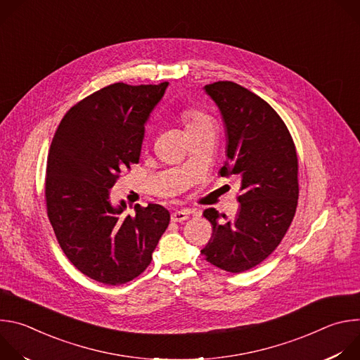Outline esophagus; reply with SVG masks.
<instances>
[{"mask_svg": "<svg viewBox=\"0 0 360 360\" xmlns=\"http://www.w3.org/2000/svg\"><path fill=\"white\" fill-rule=\"evenodd\" d=\"M189 217V211L188 210H181V211H175L171 214V219L174 222H184L186 221Z\"/></svg>", "mask_w": 360, "mask_h": 360, "instance_id": "obj_1", "label": "esophagus"}]
</instances>
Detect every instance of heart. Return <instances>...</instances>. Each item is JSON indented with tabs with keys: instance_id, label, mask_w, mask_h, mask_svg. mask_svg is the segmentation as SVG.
Here are the masks:
<instances>
[{
	"instance_id": "b5f03b06",
	"label": "heart",
	"mask_w": 360,
	"mask_h": 360,
	"mask_svg": "<svg viewBox=\"0 0 360 360\" xmlns=\"http://www.w3.org/2000/svg\"><path fill=\"white\" fill-rule=\"evenodd\" d=\"M182 120H184V122L186 125V129H191V128L198 127V125H200L203 122H210L211 121L208 115H205V114H202L199 111H193V110L185 111L184 115H182Z\"/></svg>"
}]
</instances>
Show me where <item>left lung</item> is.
Listing matches in <instances>:
<instances>
[{
  "label": "left lung",
  "mask_w": 360,
  "mask_h": 360,
  "mask_svg": "<svg viewBox=\"0 0 360 360\" xmlns=\"http://www.w3.org/2000/svg\"><path fill=\"white\" fill-rule=\"evenodd\" d=\"M203 91L226 128V161L219 172L238 176L240 207L232 219L214 208L203 211L214 233L200 252L217 268L239 274L265 261L292 224L299 196L296 149L286 125L261 96L231 81Z\"/></svg>",
  "instance_id": "1"
}]
</instances>
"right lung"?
I'll use <instances>...</instances> for the list:
<instances>
[{
    "label": "right lung",
    "instance_id": "obj_1",
    "mask_svg": "<svg viewBox=\"0 0 360 360\" xmlns=\"http://www.w3.org/2000/svg\"><path fill=\"white\" fill-rule=\"evenodd\" d=\"M167 88H102L65 114L51 142L48 218L70 262L96 282L115 286L141 275L169 225L168 210L158 203L136 205L134 217H124L125 200L110 199L121 171L138 164L145 124Z\"/></svg>",
    "mask_w": 360,
    "mask_h": 360
}]
</instances>
